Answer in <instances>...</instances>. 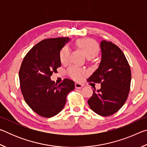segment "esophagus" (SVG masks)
<instances>
[{
	"label": "esophagus",
	"instance_id": "1",
	"mask_svg": "<svg viewBox=\"0 0 147 147\" xmlns=\"http://www.w3.org/2000/svg\"><path fill=\"white\" fill-rule=\"evenodd\" d=\"M82 86H83V85L82 84H81L80 83H79V82L75 83V88L77 89H80L82 88Z\"/></svg>",
	"mask_w": 147,
	"mask_h": 147
}]
</instances>
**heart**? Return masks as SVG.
Segmentation results:
<instances>
[{
    "label": "heart",
    "instance_id": "1",
    "mask_svg": "<svg viewBox=\"0 0 147 147\" xmlns=\"http://www.w3.org/2000/svg\"><path fill=\"white\" fill-rule=\"evenodd\" d=\"M77 46L83 50L86 57L89 59L97 55L99 52V46L95 41L91 39H81L77 41ZM70 56V49L67 46H64L59 52V59L62 63L68 62ZM71 77L76 80L82 78L86 71L76 66H72L68 69Z\"/></svg>",
    "mask_w": 147,
    "mask_h": 147
}]
</instances>
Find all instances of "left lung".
Segmentation results:
<instances>
[{"label": "left lung", "mask_w": 147, "mask_h": 147, "mask_svg": "<svg viewBox=\"0 0 147 147\" xmlns=\"http://www.w3.org/2000/svg\"><path fill=\"white\" fill-rule=\"evenodd\" d=\"M102 59L98 68L88 81L100 83L88 102L94 112L106 117L116 113L127 100L131 83V70L123 51L113 43H100Z\"/></svg>", "instance_id": "left-lung-1"}]
</instances>
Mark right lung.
Segmentation results:
<instances>
[{"label": "right lung", "mask_w": 147, "mask_h": 147, "mask_svg": "<svg viewBox=\"0 0 147 147\" xmlns=\"http://www.w3.org/2000/svg\"><path fill=\"white\" fill-rule=\"evenodd\" d=\"M69 38L46 39L30 50L22 62L19 76L24 100L32 110L43 117H52L63 109L74 82L65 78L58 85L51 76L61 66L59 52Z\"/></svg>", "instance_id": "add662e5"}]
</instances>
